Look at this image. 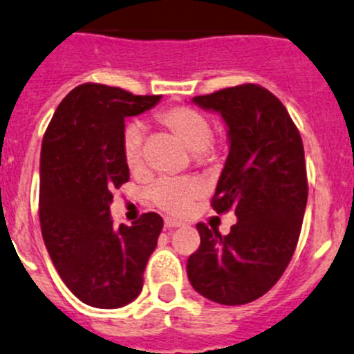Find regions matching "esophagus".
<instances>
[{
  "label": "esophagus",
  "mask_w": 354,
  "mask_h": 354,
  "mask_svg": "<svg viewBox=\"0 0 354 354\" xmlns=\"http://www.w3.org/2000/svg\"><path fill=\"white\" fill-rule=\"evenodd\" d=\"M182 223L177 221V219H172V218H165V227L167 230H174V227H180Z\"/></svg>",
  "instance_id": "1"
}]
</instances>
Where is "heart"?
<instances>
[{"label": "heart", "instance_id": "b5f03b06", "mask_svg": "<svg viewBox=\"0 0 354 354\" xmlns=\"http://www.w3.org/2000/svg\"><path fill=\"white\" fill-rule=\"evenodd\" d=\"M157 120L177 136L189 150L196 151L199 163L216 158L212 128L206 116L189 106H176L158 113ZM123 158L131 172L143 169V135L138 124H130L123 135ZM204 196V187L197 178H160L148 191V199L162 211L184 216Z\"/></svg>", "mask_w": 354, "mask_h": 354}]
</instances>
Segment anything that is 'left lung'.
Listing matches in <instances>:
<instances>
[{
  "instance_id": "1",
  "label": "left lung",
  "mask_w": 354,
  "mask_h": 354,
  "mask_svg": "<svg viewBox=\"0 0 354 354\" xmlns=\"http://www.w3.org/2000/svg\"><path fill=\"white\" fill-rule=\"evenodd\" d=\"M192 101L227 124L230 153L211 206L218 214L233 209L238 223L226 236L197 224L201 245L187 275L212 302L243 306L279 282L297 246L309 192L302 138L279 97L258 84Z\"/></svg>"
}]
</instances>
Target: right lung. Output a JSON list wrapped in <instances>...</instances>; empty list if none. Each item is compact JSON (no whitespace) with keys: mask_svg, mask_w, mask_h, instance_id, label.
Returning a JSON list of instances; mask_svg holds the SVG:
<instances>
[{"mask_svg":"<svg viewBox=\"0 0 354 354\" xmlns=\"http://www.w3.org/2000/svg\"><path fill=\"white\" fill-rule=\"evenodd\" d=\"M162 96L104 84L77 86L57 108L41 142L39 216L60 279L91 307L118 309L140 295L143 272L163 227L157 212L113 224V192L130 180L124 120Z\"/></svg>","mask_w":354,"mask_h":354,"instance_id":"1","label":"right lung"}]
</instances>
